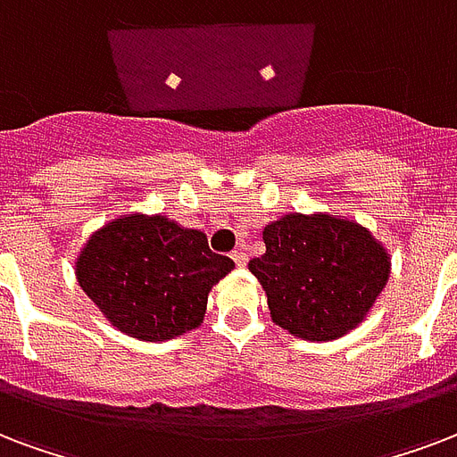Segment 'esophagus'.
<instances>
[{"instance_id":"34e87169","label":"esophagus","mask_w":457,"mask_h":457,"mask_svg":"<svg viewBox=\"0 0 457 457\" xmlns=\"http://www.w3.org/2000/svg\"><path fill=\"white\" fill-rule=\"evenodd\" d=\"M232 259H235L237 266L244 268V266H246V261H249V256H246L244 252H232Z\"/></svg>"}]
</instances>
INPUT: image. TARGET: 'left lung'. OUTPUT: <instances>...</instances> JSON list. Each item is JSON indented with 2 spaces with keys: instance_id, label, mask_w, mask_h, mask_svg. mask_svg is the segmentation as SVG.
Masks as SVG:
<instances>
[{
  "instance_id": "8db88e82",
  "label": "left lung",
  "mask_w": 457,
  "mask_h": 457,
  "mask_svg": "<svg viewBox=\"0 0 457 457\" xmlns=\"http://www.w3.org/2000/svg\"><path fill=\"white\" fill-rule=\"evenodd\" d=\"M266 253L249 270L275 326L304 340L353 330L388 283L391 256L367 228L330 215L290 213L263 229Z\"/></svg>"
}]
</instances>
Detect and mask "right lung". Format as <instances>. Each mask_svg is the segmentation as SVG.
Returning <instances> with one entry per match:
<instances>
[{
  "mask_svg": "<svg viewBox=\"0 0 457 457\" xmlns=\"http://www.w3.org/2000/svg\"><path fill=\"white\" fill-rule=\"evenodd\" d=\"M232 268L204 232L165 215H129L90 237L76 278L121 333L158 343L201 326L208 292Z\"/></svg>",
  "mask_w": 457,
  "mask_h": 457,
  "instance_id": "obj_1",
  "label": "right lung"
}]
</instances>
